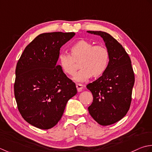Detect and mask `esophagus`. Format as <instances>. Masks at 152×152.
I'll use <instances>...</instances> for the list:
<instances>
[{"label": "esophagus", "instance_id": "esophagus-1", "mask_svg": "<svg viewBox=\"0 0 152 152\" xmlns=\"http://www.w3.org/2000/svg\"><path fill=\"white\" fill-rule=\"evenodd\" d=\"M83 86H83L81 84H77L76 87H77V91H78V92L82 91V90L83 88Z\"/></svg>", "mask_w": 152, "mask_h": 152}]
</instances>
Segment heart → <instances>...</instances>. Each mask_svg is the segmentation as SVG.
Masks as SVG:
<instances>
[{
    "instance_id": "heart-1",
    "label": "heart",
    "mask_w": 152,
    "mask_h": 152,
    "mask_svg": "<svg viewBox=\"0 0 152 152\" xmlns=\"http://www.w3.org/2000/svg\"><path fill=\"white\" fill-rule=\"evenodd\" d=\"M71 55L61 53L58 56V63L64 72L73 76L77 70L75 62L80 61L79 72L73 79L77 82H85L92 76L94 78L103 75L110 61L107 49L102 45L94 46L85 40L75 42L70 48Z\"/></svg>"
}]
</instances>
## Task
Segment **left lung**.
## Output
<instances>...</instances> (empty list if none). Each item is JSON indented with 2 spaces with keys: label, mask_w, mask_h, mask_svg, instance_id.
Returning a JSON list of instances; mask_svg holds the SVG:
<instances>
[{
  "label": "left lung",
  "mask_w": 152,
  "mask_h": 152,
  "mask_svg": "<svg viewBox=\"0 0 152 152\" xmlns=\"http://www.w3.org/2000/svg\"><path fill=\"white\" fill-rule=\"evenodd\" d=\"M86 32L100 36L110 54L106 72L86 86L93 95V102L88 107L89 113L100 125H110L121 119L129 110L134 83L131 61L123 46L109 33Z\"/></svg>",
  "instance_id": "obj_1"
}]
</instances>
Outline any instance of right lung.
Here are the masks:
<instances>
[{
  "mask_svg": "<svg viewBox=\"0 0 152 152\" xmlns=\"http://www.w3.org/2000/svg\"><path fill=\"white\" fill-rule=\"evenodd\" d=\"M74 32L45 33L27 45L15 69L14 95L23 118L49 129L62 117L67 102L77 92L75 83L57 64L60 48Z\"/></svg>",
  "mask_w": 152,
  "mask_h": 152,
  "instance_id": "add662e5",
  "label": "right lung"
}]
</instances>
